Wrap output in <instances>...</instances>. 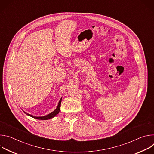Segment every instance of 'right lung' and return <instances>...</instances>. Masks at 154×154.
<instances>
[{
    "instance_id": "add662e5",
    "label": "right lung",
    "mask_w": 154,
    "mask_h": 154,
    "mask_svg": "<svg viewBox=\"0 0 154 154\" xmlns=\"http://www.w3.org/2000/svg\"><path fill=\"white\" fill-rule=\"evenodd\" d=\"M61 99H62V97L59 100V102L58 103V105L56 108V109H55V110L54 112H52V113L47 115H45V116H33L32 115H30L29 113H27L26 112H24L27 115L29 116H31L35 119H40V120H48V119H52L54 117H55L58 114V113L60 112V106H61Z\"/></svg>"
}]
</instances>
